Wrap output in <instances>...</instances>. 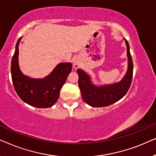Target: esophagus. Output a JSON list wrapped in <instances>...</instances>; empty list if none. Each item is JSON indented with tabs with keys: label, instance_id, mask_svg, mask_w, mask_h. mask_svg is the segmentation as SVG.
<instances>
[{
	"label": "esophagus",
	"instance_id": "1",
	"mask_svg": "<svg viewBox=\"0 0 156 156\" xmlns=\"http://www.w3.org/2000/svg\"><path fill=\"white\" fill-rule=\"evenodd\" d=\"M73 66L75 68V69H77L80 67V61L78 60V59H74V62H73Z\"/></svg>",
	"mask_w": 156,
	"mask_h": 156
}]
</instances>
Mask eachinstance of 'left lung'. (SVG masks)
Returning a JSON list of instances; mask_svg holds the SVG:
<instances>
[{
    "instance_id": "8db88e82",
    "label": "left lung",
    "mask_w": 156,
    "mask_h": 156,
    "mask_svg": "<svg viewBox=\"0 0 156 156\" xmlns=\"http://www.w3.org/2000/svg\"><path fill=\"white\" fill-rule=\"evenodd\" d=\"M127 47L128 69L123 80L118 83L97 87L91 82L90 76L83 70H76L81 95L84 102L93 107H103L113 104L123 98L129 91L133 78V65L130 53L129 42L126 39Z\"/></svg>"
}]
</instances>
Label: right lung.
Here are the masks:
<instances>
[{"label":"right lung","instance_id":"1","mask_svg":"<svg viewBox=\"0 0 156 156\" xmlns=\"http://www.w3.org/2000/svg\"><path fill=\"white\" fill-rule=\"evenodd\" d=\"M17 42L16 50L11 61V76L15 90L25 103L37 108H49L58 99L62 87L72 71L69 62L59 63L48 76L43 79H33L21 72L18 65V46L21 40Z\"/></svg>","mask_w":156,"mask_h":156}]
</instances>
